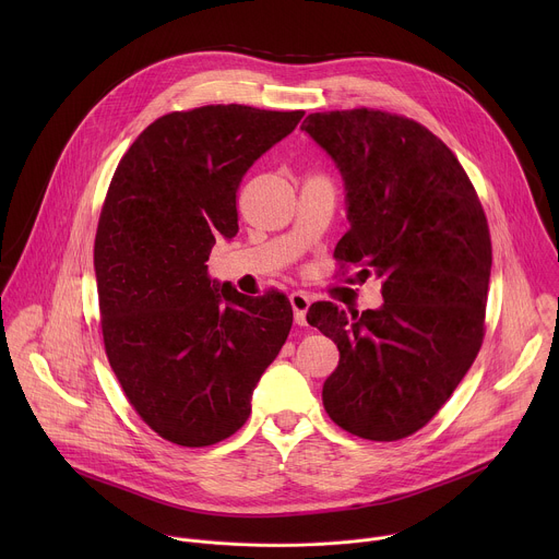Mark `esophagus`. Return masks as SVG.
<instances>
[{
  "label": "esophagus",
  "instance_id": "1",
  "mask_svg": "<svg viewBox=\"0 0 559 559\" xmlns=\"http://www.w3.org/2000/svg\"><path fill=\"white\" fill-rule=\"evenodd\" d=\"M289 302H292V309H294L296 325H307V309L311 305L309 296L305 292H294V294H289Z\"/></svg>",
  "mask_w": 559,
  "mask_h": 559
}]
</instances>
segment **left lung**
Returning a JSON list of instances; mask_svg holds the SVG:
<instances>
[{"label":"left lung","mask_w":559,"mask_h":559,"mask_svg":"<svg viewBox=\"0 0 559 559\" xmlns=\"http://www.w3.org/2000/svg\"><path fill=\"white\" fill-rule=\"evenodd\" d=\"M305 130L338 168L349 231L334 257L382 281L362 313L313 302L307 323L341 352L323 405L378 442L423 429L480 352L491 278L485 210L453 152L420 123L380 110L309 115Z\"/></svg>","instance_id":"8db88e82"}]
</instances>
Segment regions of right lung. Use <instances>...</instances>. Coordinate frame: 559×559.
Wrapping results in <instances>:
<instances>
[{
  "mask_svg": "<svg viewBox=\"0 0 559 559\" xmlns=\"http://www.w3.org/2000/svg\"><path fill=\"white\" fill-rule=\"evenodd\" d=\"M300 119L236 104L173 112L136 136L112 177L95 238L106 354L134 412L175 444L241 429L292 330L283 294L212 281L207 259L238 231L246 173Z\"/></svg>",
  "mask_w": 559,
  "mask_h": 559,
  "instance_id": "right-lung-1",
  "label": "right lung"
}]
</instances>
